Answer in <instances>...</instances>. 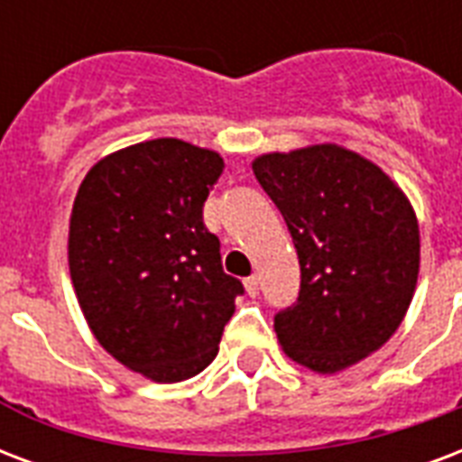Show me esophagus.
<instances>
[{"label": "esophagus", "mask_w": 462, "mask_h": 462, "mask_svg": "<svg viewBox=\"0 0 462 462\" xmlns=\"http://www.w3.org/2000/svg\"><path fill=\"white\" fill-rule=\"evenodd\" d=\"M245 288H246V295H252V298H254V295H259V278L256 276L246 278Z\"/></svg>", "instance_id": "obj_1"}]
</instances>
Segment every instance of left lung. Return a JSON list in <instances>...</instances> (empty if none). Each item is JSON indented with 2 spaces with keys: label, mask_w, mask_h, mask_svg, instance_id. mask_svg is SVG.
Masks as SVG:
<instances>
[{
  "label": "left lung",
  "mask_w": 462,
  "mask_h": 462,
  "mask_svg": "<svg viewBox=\"0 0 462 462\" xmlns=\"http://www.w3.org/2000/svg\"><path fill=\"white\" fill-rule=\"evenodd\" d=\"M252 169L300 262L298 300L273 317L281 346L315 373L364 361L397 332L414 298L410 199L378 164L334 143L262 154Z\"/></svg>",
  "instance_id": "1"
}]
</instances>
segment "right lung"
Here are the masks:
<instances>
[{
	"label": "right lung",
	"instance_id": "right-lung-1",
	"mask_svg": "<svg viewBox=\"0 0 462 462\" xmlns=\"http://www.w3.org/2000/svg\"><path fill=\"white\" fill-rule=\"evenodd\" d=\"M223 157L176 137L106 154L77 191L67 259L91 334L154 383L193 378L217 356L235 298L203 203Z\"/></svg>",
	"mask_w": 462,
	"mask_h": 462
}]
</instances>
